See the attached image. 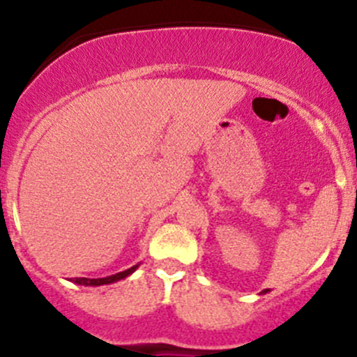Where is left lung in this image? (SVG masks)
<instances>
[{
    "label": "left lung",
    "mask_w": 357,
    "mask_h": 357,
    "mask_svg": "<svg viewBox=\"0 0 357 357\" xmlns=\"http://www.w3.org/2000/svg\"><path fill=\"white\" fill-rule=\"evenodd\" d=\"M268 291H269V290H268V289H266V290H262V291H261V294H268Z\"/></svg>",
    "instance_id": "8db88e82"
}]
</instances>
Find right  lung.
Here are the masks:
<instances>
[{
	"mask_svg": "<svg viewBox=\"0 0 357 357\" xmlns=\"http://www.w3.org/2000/svg\"><path fill=\"white\" fill-rule=\"evenodd\" d=\"M139 268V264L132 266V268L126 269V271H121L117 273V275H112L109 278H75L74 283H77V285H84V287H100V285H110V283H115L119 282V280H124L128 278L129 275H132V273L136 271V269Z\"/></svg>",
	"mask_w": 357,
	"mask_h": 357,
	"instance_id": "obj_1",
	"label": "right lung"
}]
</instances>
